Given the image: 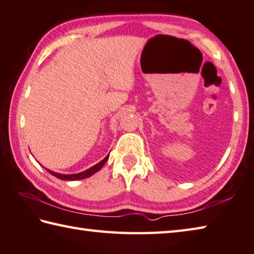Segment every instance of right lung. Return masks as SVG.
<instances>
[{"mask_svg": "<svg viewBox=\"0 0 254 254\" xmlns=\"http://www.w3.org/2000/svg\"><path fill=\"white\" fill-rule=\"evenodd\" d=\"M109 155L110 154H108L107 156H105V158L102 161H101V162H99L98 164L93 165V167H91L90 169L85 170V171L80 172V173H76V174H61V173H57V172L51 171V170H49V169H47V171L49 173L52 174V175H54L55 178L64 180V181H75V180L86 179V178H90L91 175H93L94 173H96L98 171H100L101 169H102V167H103V165L105 164V162H107L108 159H109Z\"/></svg>", "mask_w": 254, "mask_h": 254, "instance_id": "obj_1", "label": "right lung"}]
</instances>
